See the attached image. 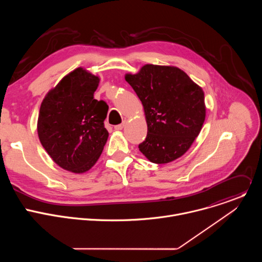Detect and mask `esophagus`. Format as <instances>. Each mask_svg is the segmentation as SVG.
<instances>
[{"instance_id": "obj_1", "label": "esophagus", "mask_w": 262, "mask_h": 262, "mask_svg": "<svg viewBox=\"0 0 262 262\" xmlns=\"http://www.w3.org/2000/svg\"><path fill=\"white\" fill-rule=\"evenodd\" d=\"M123 127H124V122L121 123V124H117V125L114 126V128H115L116 130H120V129H122Z\"/></svg>"}]
</instances>
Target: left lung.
Segmentation results:
<instances>
[{"label":"left lung","mask_w":262,"mask_h":262,"mask_svg":"<svg viewBox=\"0 0 262 262\" xmlns=\"http://www.w3.org/2000/svg\"><path fill=\"white\" fill-rule=\"evenodd\" d=\"M126 82L144 106L147 136L139 150L155 164L170 163L191 147L205 120L203 90L184 71L146 64Z\"/></svg>","instance_id":"obj_1"}]
</instances>
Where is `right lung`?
<instances>
[{"mask_svg":"<svg viewBox=\"0 0 262 262\" xmlns=\"http://www.w3.org/2000/svg\"><path fill=\"white\" fill-rule=\"evenodd\" d=\"M98 77L77 68L45 97L37 132L43 148L61 168L74 173L91 169L100 157L108 133V106L94 99Z\"/></svg>","mask_w":262,"mask_h":262,"instance_id":"obj_1","label":"right lung"}]
</instances>
